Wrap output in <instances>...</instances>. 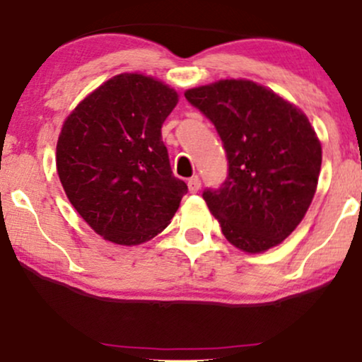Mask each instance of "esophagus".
I'll use <instances>...</instances> for the list:
<instances>
[{"label":"esophagus","instance_id":"obj_1","mask_svg":"<svg viewBox=\"0 0 362 362\" xmlns=\"http://www.w3.org/2000/svg\"><path fill=\"white\" fill-rule=\"evenodd\" d=\"M199 189H200V178L197 177V175L189 178V190H190V194H197V192H199Z\"/></svg>","mask_w":362,"mask_h":362}]
</instances>
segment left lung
Returning <instances> with one entry per match:
<instances>
[{
    "instance_id": "1",
    "label": "left lung",
    "mask_w": 362,
    "mask_h": 362,
    "mask_svg": "<svg viewBox=\"0 0 362 362\" xmlns=\"http://www.w3.org/2000/svg\"><path fill=\"white\" fill-rule=\"evenodd\" d=\"M221 136L228 173L204 200L226 239L257 254L299 226L321 172V141L299 108L249 80H221L185 91Z\"/></svg>"
}]
</instances>
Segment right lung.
<instances>
[{"mask_svg": "<svg viewBox=\"0 0 362 362\" xmlns=\"http://www.w3.org/2000/svg\"><path fill=\"white\" fill-rule=\"evenodd\" d=\"M177 91L122 73L90 93L63 123L57 170L65 194L103 239L139 245L170 223L187 184L173 177L162 125Z\"/></svg>", "mask_w": 362, "mask_h": 362, "instance_id": "1", "label": "right lung"}]
</instances>
